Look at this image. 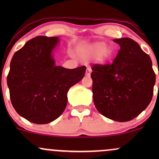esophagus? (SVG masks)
<instances>
[{
    "label": "esophagus",
    "instance_id": "1",
    "mask_svg": "<svg viewBox=\"0 0 159 159\" xmlns=\"http://www.w3.org/2000/svg\"><path fill=\"white\" fill-rule=\"evenodd\" d=\"M91 73V69L87 68V70H86V75L87 76H90Z\"/></svg>",
    "mask_w": 159,
    "mask_h": 159
}]
</instances>
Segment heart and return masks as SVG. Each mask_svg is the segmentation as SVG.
<instances>
[{
	"label": "heart",
	"instance_id": "1",
	"mask_svg": "<svg viewBox=\"0 0 159 159\" xmlns=\"http://www.w3.org/2000/svg\"><path fill=\"white\" fill-rule=\"evenodd\" d=\"M83 53H84L85 55L90 57L99 56L98 57L99 61L104 62L110 55L111 51L108 48H106V44L105 43L98 42L83 49Z\"/></svg>",
	"mask_w": 159,
	"mask_h": 159
}]
</instances>
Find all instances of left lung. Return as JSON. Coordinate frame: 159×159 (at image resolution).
<instances>
[{
	"instance_id": "left-lung-1",
	"label": "left lung",
	"mask_w": 159,
	"mask_h": 159,
	"mask_svg": "<svg viewBox=\"0 0 159 159\" xmlns=\"http://www.w3.org/2000/svg\"><path fill=\"white\" fill-rule=\"evenodd\" d=\"M120 49L111 64L92 67L93 98L98 112L119 122L132 120L150 103L156 83L150 57L130 38L114 39Z\"/></svg>"
}]
</instances>
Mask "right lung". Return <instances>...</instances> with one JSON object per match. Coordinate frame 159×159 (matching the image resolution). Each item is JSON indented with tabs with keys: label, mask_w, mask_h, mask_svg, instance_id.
<instances>
[{
	"label": "right lung",
	"mask_w": 159,
	"mask_h": 159,
	"mask_svg": "<svg viewBox=\"0 0 159 159\" xmlns=\"http://www.w3.org/2000/svg\"><path fill=\"white\" fill-rule=\"evenodd\" d=\"M59 38L39 36L27 41L10 62L7 85L20 116L36 124L59 117L67 105V93L84 78L86 66L69 69L55 65L52 52Z\"/></svg>",
	"instance_id": "right-lung-1"
}]
</instances>
